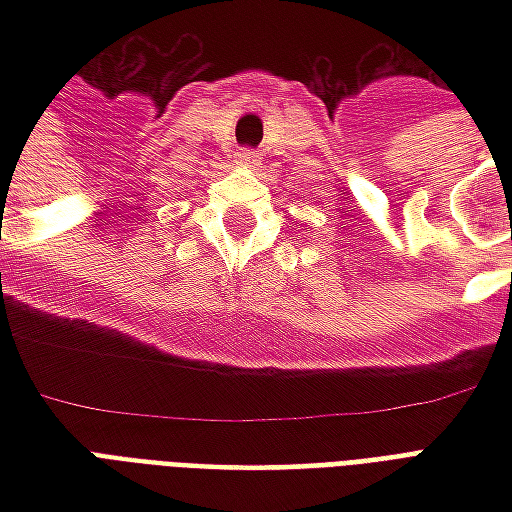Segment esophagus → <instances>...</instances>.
I'll return each instance as SVG.
<instances>
[{"label":"esophagus","mask_w":512,"mask_h":512,"mask_svg":"<svg viewBox=\"0 0 512 512\" xmlns=\"http://www.w3.org/2000/svg\"><path fill=\"white\" fill-rule=\"evenodd\" d=\"M235 164H238V167L255 169L257 164H260V156H257V150H238V153H235Z\"/></svg>","instance_id":"obj_1"}]
</instances>
